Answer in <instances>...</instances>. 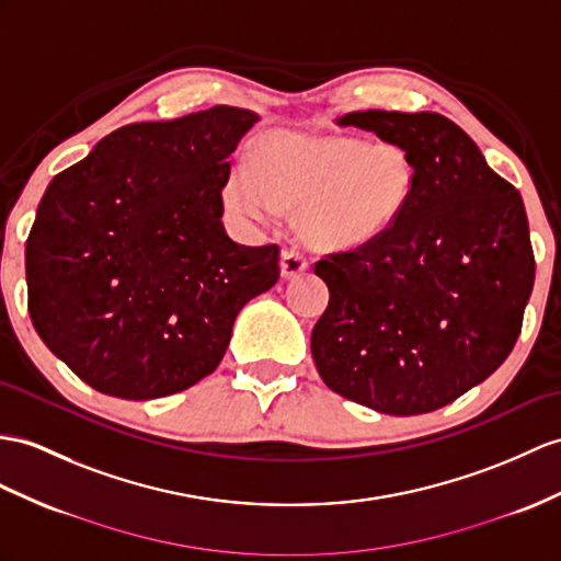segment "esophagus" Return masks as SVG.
I'll return each mask as SVG.
<instances>
[{
  "label": "esophagus",
  "mask_w": 561,
  "mask_h": 561,
  "mask_svg": "<svg viewBox=\"0 0 561 561\" xmlns=\"http://www.w3.org/2000/svg\"><path fill=\"white\" fill-rule=\"evenodd\" d=\"M309 268V262L305 259V254H299L297 250H285L280 254V273L283 278H297Z\"/></svg>",
  "instance_id": "34e87169"
}]
</instances>
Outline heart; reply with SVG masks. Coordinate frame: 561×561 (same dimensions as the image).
<instances>
[{"instance_id": "heart-1", "label": "heart", "mask_w": 561, "mask_h": 561, "mask_svg": "<svg viewBox=\"0 0 561 561\" xmlns=\"http://www.w3.org/2000/svg\"><path fill=\"white\" fill-rule=\"evenodd\" d=\"M416 183V161L402 142L273 133L259 142L252 171L242 163L228 171L221 199L244 221H268L278 209H295L305 240L357 250L398 224Z\"/></svg>"}]
</instances>
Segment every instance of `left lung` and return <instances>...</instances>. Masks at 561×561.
<instances>
[{"label": "left lung", "instance_id": "obj_1", "mask_svg": "<svg viewBox=\"0 0 561 561\" xmlns=\"http://www.w3.org/2000/svg\"><path fill=\"white\" fill-rule=\"evenodd\" d=\"M340 126L412 152L419 183L383 238L328 254V307L311 331L323 383L380 414L435 412L495 371L536 280L524 199L449 118L347 112Z\"/></svg>", "mask_w": 561, "mask_h": 561}]
</instances>
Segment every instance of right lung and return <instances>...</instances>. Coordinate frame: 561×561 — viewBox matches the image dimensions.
<instances>
[{
    "label": "right lung",
    "instance_id": "1",
    "mask_svg": "<svg viewBox=\"0 0 561 561\" xmlns=\"http://www.w3.org/2000/svg\"><path fill=\"white\" fill-rule=\"evenodd\" d=\"M256 121L218 104L130 123L51 178L25 242L28 311L90 388L154 400L195 386L276 285V244L244 248L221 221L228 157Z\"/></svg>",
    "mask_w": 561,
    "mask_h": 561
}]
</instances>
